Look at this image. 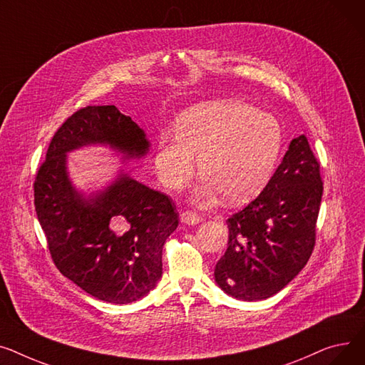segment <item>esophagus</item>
Here are the masks:
<instances>
[{
    "instance_id": "esophagus-1",
    "label": "esophagus",
    "mask_w": 365,
    "mask_h": 365,
    "mask_svg": "<svg viewBox=\"0 0 365 365\" xmlns=\"http://www.w3.org/2000/svg\"><path fill=\"white\" fill-rule=\"evenodd\" d=\"M180 220H181V222L184 225H196V224L200 222L202 218H200V215H197V213H192V212L185 210V212H182L181 215H180Z\"/></svg>"
}]
</instances>
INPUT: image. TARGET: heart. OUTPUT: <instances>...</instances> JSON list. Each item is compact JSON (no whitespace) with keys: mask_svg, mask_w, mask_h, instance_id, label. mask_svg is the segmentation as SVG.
I'll return each mask as SVG.
<instances>
[{"mask_svg":"<svg viewBox=\"0 0 365 365\" xmlns=\"http://www.w3.org/2000/svg\"><path fill=\"white\" fill-rule=\"evenodd\" d=\"M175 135L159 138L155 169L169 190H180L199 173L192 200L210 205L222 195L237 205L250 200L271 181L280 160L284 134L272 115L240 100L192 106L177 120Z\"/></svg>","mask_w":365,"mask_h":365,"instance_id":"obj_1","label":"heart"}]
</instances>
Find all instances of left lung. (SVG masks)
I'll use <instances>...</instances> for the list:
<instances>
[{
    "label": "left lung",
    "mask_w": 365,
    "mask_h": 365,
    "mask_svg": "<svg viewBox=\"0 0 365 365\" xmlns=\"http://www.w3.org/2000/svg\"><path fill=\"white\" fill-rule=\"evenodd\" d=\"M321 196L319 165L299 135L261 195L227 221L228 247L213 274L221 290L253 302L284 289L312 253Z\"/></svg>",
    "instance_id": "1"
}]
</instances>
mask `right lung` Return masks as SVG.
<instances>
[{"mask_svg": "<svg viewBox=\"0 0 365 365\" xmlns=\"http://www.w3.org/2000/svg\"><path fill=\"white\" fill-rule=\"evenodd\" d=\"M103 145L131 162L144 159V130L115 106H88L73 113L53 137L35 178V210L60 272L100 301H140L162 277V250L178 227L168 196L120 168L100 190L75 187L68 155Z\"/></svg>", "mask_w": 365, "mask_h": 365, "instance_id": "add662e5", "label": "right lung"}]
</instances>
